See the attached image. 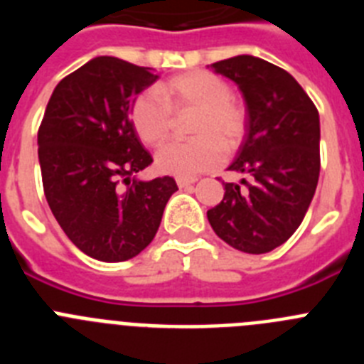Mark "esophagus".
I'll list each match as a JSON object with an SVG mask.
<instances>
[{
    "label": "esophagus",
    "mask_w": 364,
    "mask_h": 364,
    "mask_svg": "<svg viewBox=\"0 0 364 364\" xmlns=\"http://www.w3.org/2000/svg\"><path fill=\"white\" fill-rule=\"evenodd\" d=\"M197 182V178H176V184H178L180 189H186V188H191L193 184Z\"/></svg>",
    "instance_id": "1"
}]
</instances>
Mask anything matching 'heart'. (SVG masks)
<instances>
[{"label":"heart","instance_id":"1","mask_svg":"<svg viewBox=\"0 0 364 364\" xmlns=\"http://www.w3.org/2000/svg\"><path fill=\"white\" fill-rule=\"evenodd\" d=\"M159 92L146 91L131 105V122L144 144L160 146L173 129V111L197 109L188 142L166 144L156 153V167L166 175L193 178L222 164L226 151L239 149L247 133V111L231 96L226 80L208 70L178 74L159 85Z\"/></svg>","mask_w":364,"mask_h":364}]
</instances>
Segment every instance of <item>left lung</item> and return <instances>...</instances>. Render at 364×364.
<instances>
[{
    "label": "left lung",
    "mask_w": 364,
    "mask_h": 364,
    "mask_svg": "<svg viewBox=\"0 0 364 364\" xmlns=\"http://www.w3.org/2000/svg\"><path fill=\"white\" fill-rule=\"evenodd\" d=\"M233 80L246 102L247 133L228 169L247 176L226 182L208 220L224 242L244 253H268L301 226L321 171L319 112L297 80L255 56L211 65Z\"/></svg>",
    "instance_id": "left-lung-1"
}]
</instances>
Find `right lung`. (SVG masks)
Listing matches in <instances>:
<instances>
[{
	"mask_svg": "<svg viewBox=\"0 0 364 364\" xmlns=\"http://www.w3.org/2000/svg\"><path fill=\"white\" fill-rule=\"evenodd\" d=\"M149 67L92 58L58 83L38 131L45 198L74 246L104 262L146 250L176 182L134 178L153 156L129 118L134 96L156 82Z\"/></svg>",
	"mask_w": 364,
	"mask_h": 364,
	"instance_id": "right-lung-1",
	"label": "right lung"
}]
</instances>
